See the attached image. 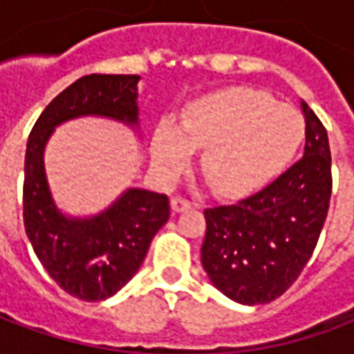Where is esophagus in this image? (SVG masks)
Returning a JSON list of instances; mask_svg holds the SVG:
<instances>
[{
    "label": "esophagus",
    "instance_id": "esophagus-1",
    "mask_svg": "<svg viewBox=\"0 0 354 354\" xmlns=\"http://www.w3.org/2000/svg\"><path fill=\"white\" fill-rule=\"evenodd\" d=\"M170 207H172L174 212H184V210L193 207V203L192 201L184 199V197H172V201H170Z\"/></svg>",
    "mask_w": 354,
    "mask_h": 354
}]
</instances>
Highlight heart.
Here are the masks:
<instances>
[{"instance_id": "heart-1", "label": "heart", "mask_w": 354, "mask_h": 354, "mask_svg": "<svg viewBox=\"0 0 354 354\" xmlns=\"http://www.w3.org/2000/svg\"><path fill=\"white\" fill-rule=\"evenodd\" d=\"M305 121L288 104L252 88H227L187 106L182 124L165 117L153 136V161L174 176L203 147L201 169L214 189L248 192L273 176L301 144Z\"/></svg>"}]
</instances>
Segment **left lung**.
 <instances>
[{
	"instance_id": "1",
	"label": "left lung",
	"mask_w": 354,
	"mask_h": 354,
	"mask_svg": "<svg viewBox=\"0 0 354 354\" xmlns=\"http://www.w3.org/2000/svg\"><path fill=\"white\" fill-rule=\"evenodd\" d=\"M304 157L233 205L205 210L201 261L222 294L245 305L269 304L294 284L313 256L332 195L324 124L305 102Z\"/></svg>"
}]
</instances>
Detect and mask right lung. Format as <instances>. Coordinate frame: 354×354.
I'll use <instances>...</instances> for the list:
<instances>
[{
  "label": "right lung",
  "mask_w": 354,
  "mask_h": 354,
  "mask_svg": "<svg viewBox=\"0 0 354 354\" xmlns=\"http://www.w3.org/2000/svg\"><path fill=\"white\" fill-rule=\"evenodd\" d=\"M138 75L91 73L64 88L37 117L24 159V227L37 260L60 288L83 301L111 297L131 281L155 233L170 218L167 195L127 189L93 218H68L55 205L43 151L55 127L81 115L138 124Z\"/></svg>",
  "instance_id": "1"
}]
</instances>
